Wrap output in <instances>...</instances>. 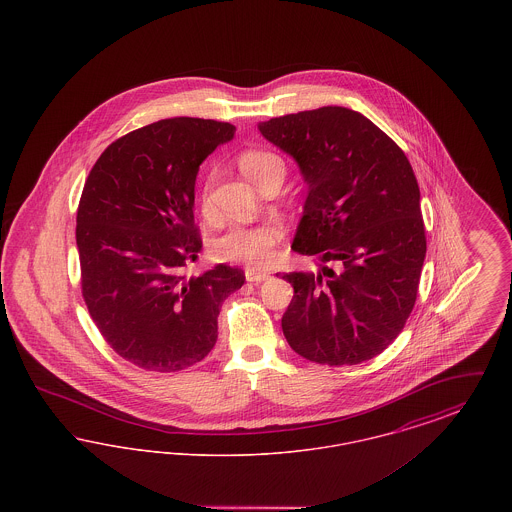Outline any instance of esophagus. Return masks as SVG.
I'll use <instances>...</instances> for the list:
<instances>
[{"label": "esophagus", "instance_id": "esophagus-1", "mask_svg": "<svg viewBox=\"0 0 512 512\" xmlns=\"http://www.w3.org/2000/svg\"><path fill=\"white\" fill-rule=\"evenodd\" d=\"M245 280L247 282H253V284H261L268 280L267 272H261V270H255V268H247L245 270Z\"/></svg>", "mask_w": 512, "mask_h": 512}]
</instances>
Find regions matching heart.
I'll use <instances>...</instances> for the list:
<instances>
[{
    "label": "heart",
    "instance_id": "b5f03b06",
    "mask_svg": "<svg viewBox=\"0 0 512 512\" xmlns=\"http://www.w3.org/2000/svg\"><path fill=\"white\" fill-rule=\"evenodd\" d=\"M274 165H282V159L265 149H245L240 155V169L259 184L261 178ZM211 201V176L201 190V207L209 209ZM282 240V226L276 220L261 224H234L211 238L209 251L217 261L245 263L251 267H263L274 259L276 245Z\"/></svg>",
    "mask_w": 512,
    "mask_h": 512
}]
</instances>
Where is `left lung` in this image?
I'll use <instances>...</instances> for the list:
<instances>
[{"label":"left lung","mask_w":512,"mask_h":512,"mask_svg":"<svg viewBox=\"0 0 512 512\" xmlns=\"http://www.w3.org/2000/svg\"><path fill=\"white\" fill-rule=\"evenodd\" d=\"M259 130L309 184L293 251L334 265L282 276L293 286L284 336L318 365L365 363L401 334L418 293L426 232L413 167L386 132L345 107L276 117Z\"/></svg>","instance_id":"1"}]
</instances>
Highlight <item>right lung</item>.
Wrapping results in <instances>:
<instances>
[{"label": "right lung", "instance_id": "1", "mask_svg": "<svg viewBox=\"0 0 512 512\" xmlns=\"http://www.w3.org/2000/svg\"><path fill=\"white\" fill-rule=\"evenodd\" d=\"M236 126L174 117L128 132L99 155L76 211L82 297L117 355L149 372L203 361L219 336L222 301L244 286L242 268L201 276L195 176Z\"/></svg>", "mask_w": 512, "mask_h": 512}]
</instances>
